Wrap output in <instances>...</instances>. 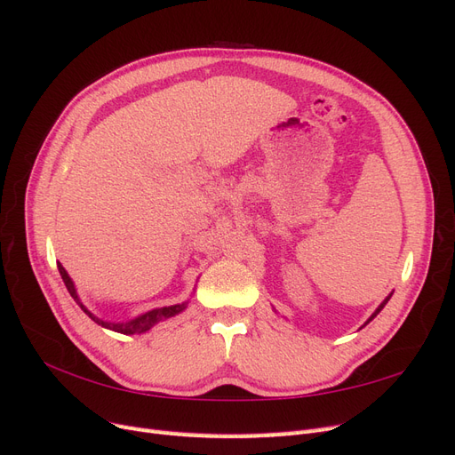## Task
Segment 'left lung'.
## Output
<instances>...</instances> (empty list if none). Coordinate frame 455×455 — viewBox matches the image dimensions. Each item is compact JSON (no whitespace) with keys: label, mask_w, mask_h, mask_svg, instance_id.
I'll return each mask as SVG.
<instances>
[{"label":"left lung","mask_w":455,"mask_h":455,"mask_svg":"<svg viewBox=\"0 0 455 455\" xmlns=\"http://www.w3.org/2000/svg\"><path fill=\"white\" fill-rule=\"evenodd\" d=\"M389 298H391V294H389V296H387V298H385V299H383V301H381V304H379V307H378V309H376V311H374V313H371V316H370V319H368V321H366V323H364V324H368V323H370V321H371V319H374V316H376V315H378V313H379V311H381V309H383V307H385V304H387V301H389Z\"/></svg>","instance_id":"1"}]
</instances>
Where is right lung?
<instances>
[{
	"instance_id": "1",
	"label": "right lung",
	"mask_w": 455,
	"mask_h": 455,
	"mask_svg": "<svg viewBox=\"0 0 455 455\" xmlns=\"http://www.w3.org/2000/svg\"><path fill=\"white\" fill-rule=\"evenodd\" d=\"M57 266H59L60 277H62V281H64V284H66V288H68V292H70V296L76 299V304H77L81 309H84L96 324H100V326H104V328L114 330V332H119V334H142V332H146V330H149L151 326H156L157 323H161V321H164V319H171V316H174V315H178V313H182V311L188 307V301H182V304H176V306L151 309V311H148V313H144V315L134 316V319H131V321H127V323H108V321L99 319V316L92 315L84 304H81V299H79V296H77V292H76V286H74V281L70 279V275H68V271L62 267L60 261H59Z\"/></svg>"
}]
</instances>
